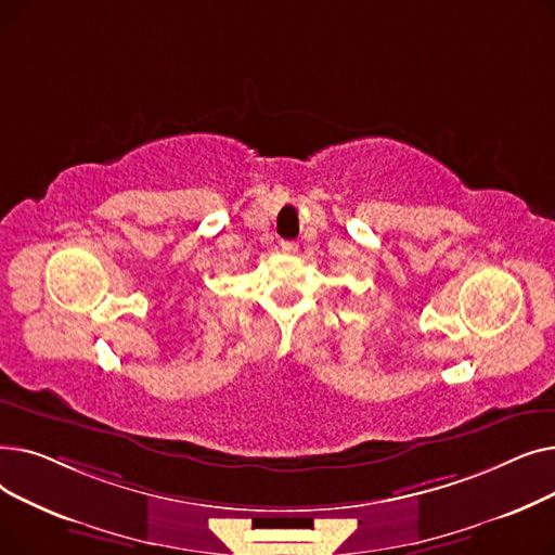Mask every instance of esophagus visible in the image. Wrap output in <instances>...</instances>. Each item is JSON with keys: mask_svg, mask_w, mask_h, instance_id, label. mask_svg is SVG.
<instances>
[{"mask_svg": "<svg viewBox=\"0 0 555 555\" xmlns=\"http://www.w3.org/2000/svg\"><path fill=\"white\" fill-rule=\"evenodd\" d=\"M281 249H283L285 254H297L299 245H297L295 241H283V243H281Z\"/></svg>", "mask_w": 555, "mask_h": 555, "instance_id": "34e87169", "label": "esophagus"}]
</instances>
